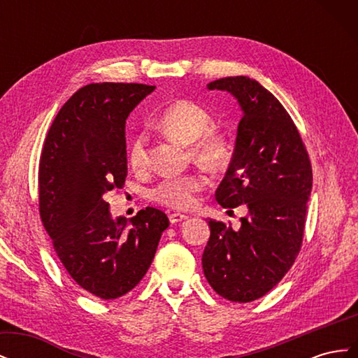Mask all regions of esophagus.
Wrapping results in <instances>:
<instances>
[{
    "mask_svg": "<svg viewBox=\"0 0 358 358\" xmlns=\"http://www.w3.org/2000/svg\"><path fill=\"white\" fill-rule=\"evenodd\" d=\"M169 220H170L171 224H178V222H182V221L188 220V216L183 215V213H170L169 215Z\"/></svg>",
    "mask_w": 358,
    "mask_h": 358,
    "instance_id": "obj_1",
    "label": "esophagus"
}]
</instances>
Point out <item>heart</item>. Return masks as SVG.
Wrapping results in <instances>:
<instances>
[{
	"mask_svg": "<svg viewBox=\"0 0 358 358\" xmlns=\"http://www.w3.org/2000/svg\"><path fill=\"white\" fill-rule=\"evenodd\" d=\"M161 129L183 143H191L192 158L212 170L224 169L231 158V146L222 133L210 128L213 117L204 106L188 99L171 101L157 117ZM128 164L136 171L148 166L146 137L137 134L128 149ZM206 178L201 173L169 176L159 180L150 191L157 203L171 209H189L197 201V194L204 188Z\"/></svg>",
	"mask_w": 358,
	"mask_h": 358,
	"instance_id": "heart-1",
	"label": "heart"
}]
</instances>
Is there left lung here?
Wrapping results in <instances>:
<instances>
[{
	"mask_svg": "<svg viewBox=\"0 0 358 358\" xmlns=\"http://www.w3.org/2000/svg\"><path fill=\"white\" fill-rule=\"evenodd\" d=\"M209 90L233 94L243 116L231 164L215 192L222 208L245 204L241 229L209 220L203 272L216 294L248 303L263 297L294 264L312 189L309 154L296 124L257 80L231 76Z\"/></svg>",
	"mask_w": 358,
	"mask_h": 358,
	"instance_id": "obj_1",
	"label": "left lung"
}]
</instances>
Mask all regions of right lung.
I'll return each mask as SVG.
<instances>
[{"instance_id":"obj_1","label":"right lung","mask_w":358,"mask_h":358,"mask_svg":"<svg viewBox=\"0 0 358 358\" xmlns=\"http://www.w3.org/2000/svg\"><path fill=\"white\" fill-rule=\"evenodd\" d=\"M155 86L90 83L49 128L38 164V212L62 266L103 300L122 297L146 275L167 215L155 208L112 220L104 194L127 178L125 119Z\"/></svg>"}]
</instances>
